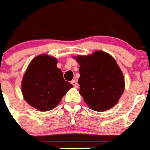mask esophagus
Instances as JSON below:
<instances>
[{
    "label": "esophagus",
    "instance_id": "esophagus-1",
    "mask_svg": "<svg viewBox=\"0 0 150 150\" xmlns=\"http://www.w3.org/2000/svg\"><path fill=\"white\" fill-rule=\"evenodd\" d=\"M71 84H72L73 86H74L75 87V88H77V87H78V83H77V82H76V80L74 79V80H72V81H71Z\"/></svg>",
    "mask_w": 150,
    "mask_h": 150
}]
</instances>
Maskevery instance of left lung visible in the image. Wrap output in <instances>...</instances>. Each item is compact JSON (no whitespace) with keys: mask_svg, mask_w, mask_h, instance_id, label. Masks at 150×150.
<instances>
[{"mask_svg":"<svg viewBox=\"0 0 150 150\" xmlns=\"http://www.w3.org/2000/svg\"><path fill=\"white\" fill-rule=\"evenodd\" d=\"M74 59L79 64V94L87 105L98 112L114 107L125 89L124 76L116 60L103 51Z\"/></svg>","mask_w":150,"mask_h":150,"instance_id":"8db88e82","label":"left lung"}]
</instances>
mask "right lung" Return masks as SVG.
<instances>
[{"mask_svg": "<svg viewBox=\"0 0 150 150\" xmlns=\"http://www.w3.org/2000/svg\"><path fill=\"white\" fill-rule=\"evenodd\" d=\"M57 59L47 55L35 57L22 81V92L29 105L40 111L54 109L73 85L64 79Z\"/></svg>", "mask_w": 150, "mask_h": 150, "instance_id": "1", "label": "right lung"}]
</instances>
